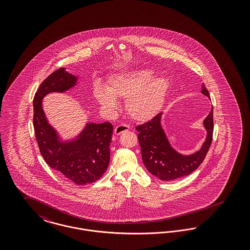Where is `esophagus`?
Masks as SVG:
<instances>
[{
	"instance_id": "34e87169",
	"label": "esophagus",
	"mask_w": 250,
	"mask_h": 250,
	"mask_svg": "<svg viewBox=\"0 0 250 250\" xmlns=\"http://www.w3.org/2000/svg\"><path fill=\"white\" fill-rule=\"evenodd\" d=\"M130 129V126L129 125H120L118 126L115 127L114 129V133L115 135H120L125 131H128Z\"/></svg>"
}]
</instances>
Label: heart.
Returning a JSON list of instances; mask_svg holds the SVG:
<instances>
[{
	"mask_svg": "<svg viewBox=\"0 0 250 250\" xmlns=\"http://www.w3.org/2000/svg\"><path fill=\"white\" fill-rule=\"evenodd\" d=\"M155 72L138 69L112 76L107 89L99 84L94 87L96 101L108 112L118 107L115 98L125 99V109L131 118L147 121L155 116L162 107L168 82L164 77L154 78Z\"/></svg>",
	"mask_w": 250,
	"mask_h": 250,
	"instance_id": "1",
	"label": "heart"
}]
</instances>
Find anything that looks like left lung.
<instances>
[{
    "mask_svg": "<svg viewBox=\"0 0 250 250\" xmlns=\"http://www.w3.org/2000/svg\"><path fill=\"white\" fill-rule=\"evenodd\" d=\"M202 88V94L210 97L204 84ZM161 116L162 113H158L153 119L136 126L143 164L151 174L163 181L188 176L203 162L213 141V107L203 121L207 131L206 140L200 151L189 155H181L170 146L161 126Z\"/></svg>",
    "mask_w": 250,
    "mask_h": 250,
    "instance_id": "1",
    "label": "left lung"
}]
</instances>
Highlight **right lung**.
<instances>
[{
    "mask_svg": "<svg viewBox=\"0 0 250 250\" xmlns=\"http://www.w3.org/2000/svg\"><path fill=\"white\" fill-rule=\"evenodd\" d=\"M77 81L76 76L62 67L40 84L34 97V128L40 153L48 166L76 185H86L98 180L107 170L112 125L89 123L76 140L62 142L42 107L45 95L63 93L74 87Z\"/></svg>",
    "mask_w": 250,
    "mask_h": 250,
    "instance_id": "obj_1",
    "label": "right lung"
}]
</instances>
